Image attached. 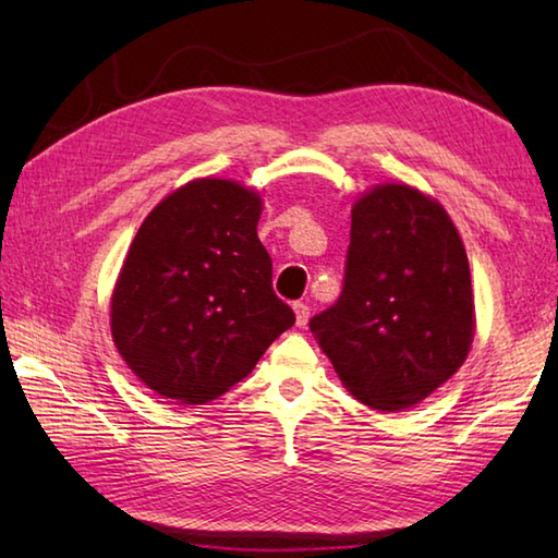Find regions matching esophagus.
I'll return each instance as SVG.
<instances>
[{
  "label": "esophagus",
  "instance_id": "1",
  "mask_svg": "<svg viewBox=\"0 0 558 558\" xmlns=\"http://www.w3.org/2000/svg\"><path fill=\"white\" fill-rule=\"evenodd\" d=\"M292 310H294V316H298V326L306 328V324H310V316H312L310 304H306V302H294Z\"/></svg>",
  "mask_w": 558,
  "mask_h": 558
}]
</instances>
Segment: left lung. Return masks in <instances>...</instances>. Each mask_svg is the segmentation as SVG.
Instances as JSON below:
<instances>
[{
  "mask_svg": "<svg viewBox=\"0 0 558 558\" xmlns=\"http://www.w3.org/2000/svg\"><path fill=\"white\" fill-rule=\"evenodd\" d=\"M310 328L364 405L405 410L446 384L475 336L468 254L446 210L405 184L362 196L342 292Z\"/></svg>",
  "mask_w": 558,
  "mask_h": 558,
  "instance_id": "left-lung-1",
  "label": "left lung"
}]
</instances>
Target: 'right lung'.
I'll use <instances>...</instances> for the list:
<instances>
[{
  "label": "right lung",
  "mask_w": 558,
  "mask_h": 558,
  "mask_svg": "<svg viewBox=\"0 0 558 558\" xmlns=\"http://www.w3.org/2000/svg\"><path fill=\"white\" fill-rule=\"evenodd\" d=\"M260 198L228 180L177 189L141 225L112 294V338L156 393L201 405L294 324L256 234Z\"/></svg>",
  "instance_id": "add662e5"
}]
</instances>
